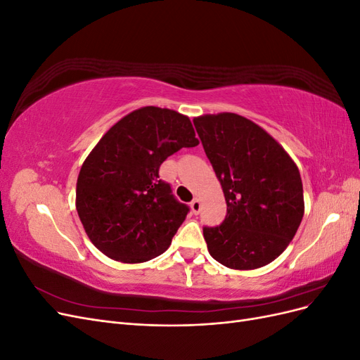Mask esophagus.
<instances>
[{"label":"esophagus","instance_id":"esophagus-1","mask_svg":"<svg viewBox=\"0 0 360 360\" xmlns=\"http://www.w3.org/2000/svg\"><path fill=\"white\" fill-rule=\"evenodd\" d=\"M191 209H192V213H193V214H198V213L201 212V201H200L198 198L192 200V202H191Z\"/></svg>","mask_w":360,"mask_h":360}]
</instances>
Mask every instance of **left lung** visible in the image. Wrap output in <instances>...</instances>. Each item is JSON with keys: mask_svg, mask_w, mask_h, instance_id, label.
<instances>
[{"mask_svg": "<svg viewBox=\"0 0 360 360\" xmlns=\"http://www.w3.org/2000/svg\"><path fill=\"white\" fill-rule=\"evenodd\" d=\"M193 124L226 201L224 222L202 228L210 255L237 270L271 263L303 217L296 163L264 129L242 115H201Z\"/></svg>", "mask_w": 360, "mask_h": 360, "instance_id": "left-lung-1", "label": "left lung"}]
</instances>
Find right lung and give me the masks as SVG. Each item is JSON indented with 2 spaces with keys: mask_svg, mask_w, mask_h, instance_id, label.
I'll use <instances>...</instances> for the list:
<instances>
[{
  "mask_svg": "<svg viewBox=\"0 0 360 360\" xmlns=\"http://www.w3.org/2000/svg\"><path fill=\"white\" fill-rule=\"evenodd\" d=\"M198 146L191 120L146 106L115 123L82 163L76 210L86 236L105 255L144 263L165 252L189 207L160 180L162 162Z\"/></svg>",
  "mask_w": 360,
  "mask_h": 360,
  "instance_id": "right-lung-1",
  "label": "right lung"
}]
</instances>
